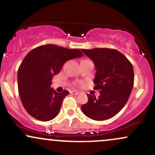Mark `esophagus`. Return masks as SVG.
Returning <instances> with one entry per match:
<instances>
[{
  "mask_svg": "<svg viewBox=\"0 0 155 155\" xmlns=\"http://www.w3.org/2000/svg\"><path fill=\"white\" fill-rule=\"evenodd\" d=\"M71 94H73V95H79V92L73 91L71 92Z\"/></svg>",
  "mask_w": 155,
  "mask_h": 155,
  "instance_id": "1",
  "label": "esophagus"
}]
</instances>
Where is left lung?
<instances>
[{
  "label": "left lung",
  "mask_w": 155,
  "mask_h": 155,
  "mask_svg": "<svg viewBox=\"0 0 155 155\" xmlns=\"http://www.w3.org/2000/svg\"><path fill=\"white\" fill-rule=\"evenodd\" d=\"M81 51L93 61L96 73L95 90H99L98 98L90 94L87 103L81 106L88 118L103 120L113 118L124 107L133 87V66L118 51L93 48Z\"/></svg>",
  "instance_id": "8db88e82"
}]
</instances>
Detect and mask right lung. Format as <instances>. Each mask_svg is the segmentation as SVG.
Masks as SVG:
<instances>
[{
	"mask_svg": "<svg viewBox=\"0 0 155 155\" xmlns=\"http://www.w3.org/2000/svg\"><path fill=\"white\" fill-rule=\"evenodd\" d=\"M79 49L43 45L28 53L18 72L20 98L27 113L41 121L58 115L62 101L69 92L59 93L51 88L53 76L60 72L66 61L81 57Z\"/></svg>",
	"mask_w": 155,
	"mask_h": 155,
	"instance_id": "right-lung-1",
	"label": "right lung"
}]
</instances>
